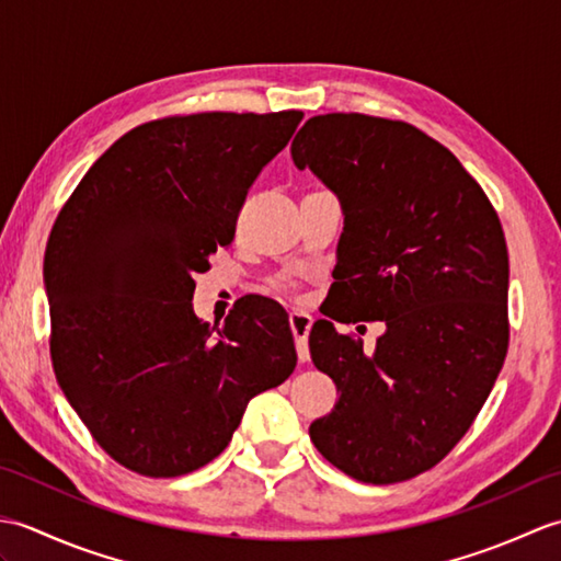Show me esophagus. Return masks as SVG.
<instances>
[{
  "mask_svg": "<svg viewBox=\"0 0 561 561\" xmlns=\"http://www.w3.org/2000/svg\"><path fill=\"white\" fill-rule=\"evenodd\" d=\"M311 325H313V320L308 313L294 311L289 316V328H291V335L296 342V354H299V362L311 359V352H308V332H311Z\"/></svg>",
  "mask_w": 561,
  "mask_h": 561,
  "instance_id": "obj_1",
  "label": "esophagus"
}]
</instances>
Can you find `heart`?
<instances>
[{
  "instance_id": "heart-1",
  "label": "heart",
  "mask_w": 561,
  "mask_h": 561,
  "mask_svg": "<svg viewBox=\"0 0 561 561\" xmlns=\"http://www.w3.org/2000/svg\"><path fill=\"white\" fill-rule=\"evenodd\" d=\"M272 287L277 289V291H282V294H289V296H294L296 291H299V284H296L294 277H287V274H282V277L272 279Z\"/></svg>"
}]
</instances>
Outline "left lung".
I'll use <instances>...</instances> for the list:
<instances>
[{
	"instance_id": "obj_1",
	"label": "left lung",
	"mask_w": 561,
	"mask_h": 561,
	"mask_svg": "<svg viewBox=\"0 0 561 561\" xmlns=\"http://www.w3.org/2000/svg\"><path fill=\"white\" fill-rule=\"evenodd\" d=\"M342 199L337 323L383 320L374 354L313 325L308 347L340 400L308 428L350 478L396 484L456 448L490 398L508 350L502 221L462 163L410 123L362 113L308 121L291 141Z\"/></svg>"
}]
</instances>
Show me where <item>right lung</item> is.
<instances>
[{"instance_id": "right-lung-1", "label": "right lung", "mask_w": 561, "mask_h": 561, "mask_svg": "<svg viewBox=\"0 0 561 561\" xmlns=\"http://www.w3.org/2000/svg\"><path fill=\"white\" fill-rule=\"evenodd\" d=\"M301 117L214 111L145 123L59 209L45 253L50 359L79 420L123 468L199 470L229 446L250 398L296 368L282 311L248 301L209 328L193 294Z\"/></svg>"}]
</instances>
